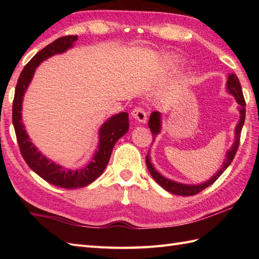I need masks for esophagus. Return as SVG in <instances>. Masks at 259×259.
Returning a JSON list of instances; mask_svg holds the SVG:
<instances>
[{
	"label": "esophagus",
	"instance_id": "1",
	"mask_svg": "<svg viewBox=\"0 0 259 259\" xmlns=\"http://www.w3.org/2000/svg\"><path fill=\"white\" fill-rule=\"evenodd\" d=\"M131 115H133V117L137 121H139V122H141V123H145L146 120H147V113L145 111V109H142L140 107L135 108L133 110V112H131Z\"/></svg>",
	"mask_w": 259,
	"mask_h": 259
}]
</instances>
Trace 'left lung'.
Instances as JSON below:
<instances>
[{
  "mask_svg": "<svg viewBox=\"0 0 259 259\" xmlns=\"http://www.w3.org/2000/svg\"><path fill=\"white\" fill-rule=\"evenodd\" d=\"M227 89L229 91V93H232L234 95V97L236 98V101L239 104V112H240V120L236 126V140H235V144L232 147V149H230L227 153V159L226 161L224 162V166L222 167V169L219 170V171L213 176V177L207 181L205 184H201V185H197V186H189V185H183V184H178V183H175L172 180H169L167 178L162 177L160 174H158L157 170H155V168L152 167V164L150 162V158H149V152L147 153L146 156V163H147V167L148 170H149L150 175L152 176V178L157 181V184L160 185L163 189H166L167 191L171 192L174 195H178V196H194L199 194L200 191H202L203 189H206L207 187H209L210 185H212L214 181H216L219 177H221V175L228 168V166L232 161L234 160V158L236 156V152L238 150V147H239V142H240V134H241V129H243V125L245 122V114H246V102H245V98L243 95V90H241V85H240V82L237 78V75L236 74H230L228 76V81H227ZM148 125H149L150 131L152 134V138L155 139L156 136L160 133V113L158 111H153L150 114V119L148 121Z\"/></svg>",
  "mask_w": 259,
  "mask_h": 259,
  "instance_id": "obj_1",
  "label": "left lung"
}]
</instances>
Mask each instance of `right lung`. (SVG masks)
Listing matches in <instances>:
<instances>
[{"label": "right lung", "mask_w": 259, "mask_h": 259, "mask_svg": "<svg viewBox=\"0 0 259 259\" xmlns=\"http://www.w3.org/2000/svg\"><path fill=\"white\" fill-rule=\"evenodd\" d=\"M76 40H78V35L59 37L46 48H43L31 59V61L25 65L19 76L12 108V120L16 140H18L21 155L27 163V166L40 176L42 179H45L47 183L65 189L82 188V187L93 183L106 169L115 142L125 135L129 129V119L126 112L115 114L112 118L107 120L99 131L100 133L99 134L100 135V142H99L98 150L92 161L87 167L78 170L64 169L48 160L41 152L37 151L36 148L30 141L29 136L26 135L24 125L21 121V110L24 92L29 87L33 74H34L35 68L46 59L54 56V54L67 51L69 48L73 46Z\"/></svg>", "instance_id": "right-lung-1"}]
</instances>
